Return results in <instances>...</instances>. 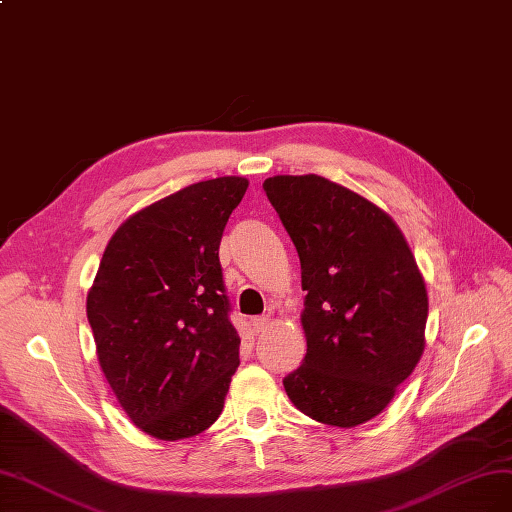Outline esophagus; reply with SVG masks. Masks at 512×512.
Here are the masks:
<instances>
[{
	"label": "esophagus",
	"instance_id": "1",
	"mask_svg": "<svg viewBox=\"0 0 512 512\" xmlns=\"http://www.w3.org/2000/svg\"><path fill=\"white\" fill-rule=\"evenodd\" d=\"M267 326H269V317H254V320H252V330L256 334L267 330Z\"/></svg>",
	"mask_w": 512,
	"mask_h": 512
}]
</instances>
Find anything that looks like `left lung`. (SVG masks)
Here are the masks:
<instances>
[{"label":"left lung","instance_id":"obj_1","mask_svg":"<svg viewBox=\"0 0 512 512\" xmlns=\"http://www.w3.org/2000/svg\"><path fill=\"white\" fill-rule=\"evenodd\" d=\"M264 192L301 258L307 356L284 387L326 426L377 417L426 347L428 292L383 209L322 175H275Z\"/></svg>","mask_w":512,"mask_h":512}]
</instances>
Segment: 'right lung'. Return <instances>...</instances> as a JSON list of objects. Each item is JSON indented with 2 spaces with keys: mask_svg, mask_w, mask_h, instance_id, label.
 Masks as SVG:
<instances>
[{
  "mask_svg": "<svg viewBox=\"0 0 512 512\" xmlns=\"http://www.w3.org/2000/svg\"><path fill=\"white\" fill-rule=\"evenodd\" d=\"M248 180L186 186L118 226L86 315L122 411L161 440L197 436L220 417L239 366V334L220 267V239Z\"/></svg>",
  "mask_w": 512,
  "mask_h": 512,
  "instance_id": "1",
  "label": "right lung"
}]
</instances>
